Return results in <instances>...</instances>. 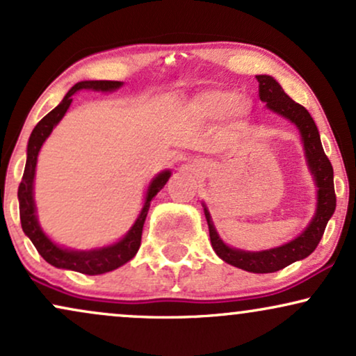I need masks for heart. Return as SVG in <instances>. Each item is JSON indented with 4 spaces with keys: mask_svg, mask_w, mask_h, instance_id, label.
<instances>
[{
    "mask_svg": "<svg viewBox=\"0 0 356 356\" xmlns=\"http://www.w3.org/2000/svg\"><path fill=\"white\" fill-rule=\"evenodd\" d=\"M191 111L200 117L218 120L227 115H244L245 107L239 100V92L231 89H208L200 92L193 99Z\"/></svg>",
    "mask_w": 356,
    "mask_h": 356,
    "instance_id": "obj_1",
    "label": "heart"
}]
</instances>
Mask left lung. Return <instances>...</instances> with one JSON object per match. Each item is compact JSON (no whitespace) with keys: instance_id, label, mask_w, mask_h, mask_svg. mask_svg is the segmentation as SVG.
Here are the masks:
<instances>
[{"instance_id":"1","label":"left lung","mask_w":356,"mask_h":356,"mask_svg":"<svg viewBox=\"0 0 356 356\" xmlns=\"http://www.w3.org/2000/svg\"><path fill=\"white\" fill-rule=\"evenodd\" d=\"M259 82V97L266 104L269 111L279 113L289 122H292L300 131L302 143H304V152L307 158V166L312 173L315 186H317V209L312 221L309 226L297 236L296 239L289 241L279 248L266 249V251H243L227 245L225 241L219 238L216 227L211 221V214L203 203L204 216L208 221L209 238L214 252L218 254L227 264L239 267V269L254 272V274H269V272H277L287 267L292 262L300 261L310 256L317 248L320 239H322L323 231H325L328 219L335 213L337 196L335 188H333V168L330 160H328L325 152H323L322 142H320V134L314 118L307 112L305 107L285 94L282 87L274 77L270 76H256Z\"/></svg>"}]
</instances>
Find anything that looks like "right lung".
<instances>
[{
	"label": "right lung",
	"mask_w": 356,
	"mask_h": 356,
	"mask_svg": "<svg viewBox=\"0 0 356 356\" xmlns=\"http://www.w3.org/2000/svg\"><path fill=\"white\" fill-rule=\"evenodd\" d=\"M124 86V82L118 81H82L77 82L67 94L64 95L63 102L57 105L56 108L47 113L46 117L41 118V122L34 127L31 131V137L28 142V158H26V166L23 179H21L19 188H17V200H19V218L21 226H23L24 234L31 239L38 252L41 254L46 262L57 269H69L81 272L87 275H99L118 269L129 262L130 259L135 257L140 243H142V231L145 219H147L148 208H150V201L155 198L156 193L166 185L171 177L170 170H163L152 179L148 185L147 195H145V203L138 218L135 219L134 226L127 232L122 239L117 243L104 245V248H95L90 251H74V249L63 248V245L56 244L54 241L46 236V232L41 229L36 214V203H34V175H36V163L38 155L41 150L42 143L49 137L54 127L63 120V117L71 107L72 95L79 90H95V92H113Z\"/></svg>",
	"instance_id": "obj_1"
}]
</instances>
